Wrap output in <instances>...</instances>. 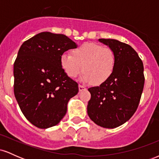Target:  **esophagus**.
I'll return each instance as SVG.
<instances>
[{
    "instance_id": "obj_1",
    "label": "esophagus",
    "mask_w": 159,
    "mask_h": 159,
    "mask_svg": "<svg viewBox=\"0 0 159 159\" xmlns=\"http://www.w3.org/2000/svg\"><path fill=\"white\" fill-rule=\"evenodd\" d=\"M78 90H79L80 92H81V91H83V90H86V87H84V86L79 85V86H78Z\"/></svg>"
}]
</instances>
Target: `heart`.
<instances>
[{"mask_svg":"<svg viewBox=\"0 0 159 159\" xmlns=\"http://www.w3.org/2000/svg\"><path fill=\"white\" fill-rule=\"evenodd\" d=\"M61 66L69 78H76L84 72L81 81L84 83L93 81L102 84L111 77L115 67V56L112 50L94 43H85L75 48L72 54H63Z\"/></svg>","mask_w":159,"mask_h":159,"instance_id":"b5f03b06","label":"heart"}]
</instances>
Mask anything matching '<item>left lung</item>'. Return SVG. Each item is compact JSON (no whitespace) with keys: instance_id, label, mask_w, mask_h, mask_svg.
Listing matches in <instances>:
<instances>
[{"instance_id":"8db88e82","label":"left lung","mask_w":159,"mask_h":159,"mask_svg":"<svg viewBox=\"0 0 159 159\" xmlns=\"http://www.w3.org/2000/svg\"><path fill=\"white\" fill-rule=\"evenodd\" d=\"M112 50L115 67L105 83L88 89L87 114L99 126L114 129L130 119L138 108L144 84L143 65L129 45L114 39H98Z\"/></svg>"}]
</instances>
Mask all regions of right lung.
<instances>
[{"mask_svg":"<svg viewBox=\"0 0 159 159\" xmlns=\"http://www.w3.org/2000/svg\"><path fill=\"white\" fill-rule=\"evenodd\" d=\"M77 44L63 34L42 32L21 45L14 63V94L24 116L39 129L57 125L78 86L65 73L61 57Z\"/></svg>","mask_w":159,"mask_h":159,"instance_id":"add662e5","label":"right lung"}]
</instances>
